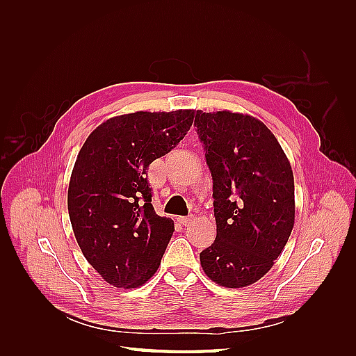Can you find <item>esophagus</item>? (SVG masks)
<instances>
[{"label": "esophagus", "mask_w": 356, "mask_h": 356, "mask_svg": "<svg viewBox=\"0 0 356 356\" xmlns=\"http://www.w3.org/2000/svg\"><path fill=\"white\" fill-rule=\"evenodd\" d=\"M178 221H179L182 225H188V224L193 222V217H181Z\"/></svg>", "instance_id": "obj_1"}]
</instances>
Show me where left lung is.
Returning a JSON list of instances; mask_svg holds the SVG:
<instances>
[{
    "label": "left lung",
    "instance_id": "left-lung-1",
    "mask_svg": "<svg viewBox=\"0 0 356 356\" xmlns=\"http://www.w3.org/2000/svg\"><path fill=\"white\" fill-rule=\"evenodd\" d=\"M195 126L212 175L217 238L203 272L227 288L270 270L294 227V175L281 144L252 115L197 110Z\"/></svg>",
    "mask_w": 356,
    "mask_h": 356
}]
</instances>
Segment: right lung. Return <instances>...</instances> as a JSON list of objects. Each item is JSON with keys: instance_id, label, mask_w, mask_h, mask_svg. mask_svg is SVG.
Returning <instances> with one entry per match:
<instances>
[{"instance_id": "right-lung-1", "label": "right lung", "mask_w": 356, "mask_h": 356, "mask_svg": "<svg viewBox=\"0 0 356 356\" xmlns=\"http://www.w3.org/2000/svg\"><path fill=\"white\" fill-rule=\"evenodd\" d=\"M195 110L113 117L86 139L68 188V212L86 260L117 288L152 277L174 234V221L152 204L147 170L190 131Z\"/></svg>"}]
</instances>
